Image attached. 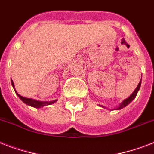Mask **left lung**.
<instances>
[{"label": "left lung", "instance_id": "obj_1", "mask_svg": "<svg viewBox=\"0 0 154 154\" xmlns=\"http://www.w3.org/2000/svg\"><path fill=\"white\" fill-rule=\"evenodd\" d=\"M140 86H141V81H140L138 85H137V87L136 88V89L134 90V93H133V94H132L131 95H130V96L128 97V98L125 99V101H123L122 104H121V105H120L119 107L117 108V109H122V108L125 107L127 105H129V103L131 102V101H133L134 98H135V97L137 96V92H138L139 89H140Z\"/></svg>", "mask_w": 154, "mask_h": 154}]
</instances>
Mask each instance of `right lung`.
<instances>
[{"label": "right lung", "mask_w": 154, "mask_h": 154, "mask_svg": "<svg viewBox=\"0 0 154 154\" xmlns=\"http://www.w3.org/2000/svg\"><path fill=\"white\" fill-rule=\"evenodd\" d=\"M11 83H12V85L14 88V84H13V82L11 80ZM15 90V89H14ZM16 92V91H15ZM16 94L17 95L21 101H23L24 103H25L26 105H30V106H32V107L34 108H41L43 107V106H45V105H52L53 103L57 101V100H54V101H36V100H33V99L31 98H26V97H24L20 96L19 94L16 92Z\"/></svg>", "instance_id": "right-lung-1"}]
</instances>
